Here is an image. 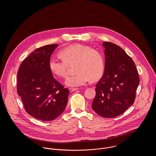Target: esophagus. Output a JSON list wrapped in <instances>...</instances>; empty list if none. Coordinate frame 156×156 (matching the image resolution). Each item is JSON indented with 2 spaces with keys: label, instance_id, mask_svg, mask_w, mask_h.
Returning <instances> with one entry per match:
<instances>
[{
  "label": "esophagus",
  "instance_id": "1",
  "mask_svg": "<svg viewBox=\"0 0 156 156\" xmlns=\"http://www.w3.org/2000/svg\"><path fill=\"white\" fill-rule=\"evenodd\" d=\"M78 89V88H69V90L70 92H73V91H75V90H77Z\"/></svg>",
  "mask_w": 156,
  "mask_h": 156
}]
</instances>
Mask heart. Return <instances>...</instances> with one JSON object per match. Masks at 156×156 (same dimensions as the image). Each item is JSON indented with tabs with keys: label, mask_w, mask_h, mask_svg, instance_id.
Masks as SVG:
<instances>
[{
	"label": "heart",
	"mask_w": 156,
	"mask_h": 156,
	"mask_svg": "<svg viewBox=\"0 0 156 156\" xmlns=\"http://www.w3.org/2000/svg\"><path fill=\"white\" fill-rule=\"evenodd\" d=\"M62 61L51 58L48 62L50 71L58 77H65L68 66L75 64L74 75L68 77L65 83L68 87H76L85 85L90 79L95 81L103 74L105 59L100 51L84 45L73 44L60 51Z\"/></svg>",
	"instance_id": "obj_1"
}]
</instances>
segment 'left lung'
I'll return each mask as SVG.
<instances>
[{
	"label": "left lung",
	"mask_w": 156,
	"mask_h": 156,
	"mask_svg": "<svg viewBox=\"0 0 156 156\" xmlns=\"http://www.w3.org/2000/svg\"><path fill=\"white\" fill-rule=\"evenodd\" d=\"M104 74L96 84L93 110L104 118L121 115L133 104L139 77L132 59L118 45L103 42Z\"/></svg>",
	"instance_id": "8db88e82"
}]
</instances>
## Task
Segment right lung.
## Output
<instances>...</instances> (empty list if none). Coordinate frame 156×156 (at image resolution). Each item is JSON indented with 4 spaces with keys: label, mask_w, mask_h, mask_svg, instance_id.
I'll use <instances>...</instances> for the list:
<instances>
[{
    "label": "right lung",
    "mask_w": 156,
    "mask_h": 156,
    "mask_svg": "<svg viewBox=\"0 0 156 156\" xmlns=\"http://www.w3.org/2000/svg\"><path fill=\"white\" fill-rule=\"evenodd\" d=\"M58 44L47 45L32 52L17 73V94L25 111L41 121L56 119L64 111L69 90L58 82L48 67Z\"/></svg>",
    "instance_id": "add662e5"
}]
</instances>
